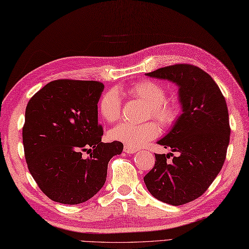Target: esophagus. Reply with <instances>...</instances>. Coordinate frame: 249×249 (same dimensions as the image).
Here are the masks:
<instances>
[{
  "mask_svg": "<svg viewBox=\"0 0 249 249\" xmlns=\"http://www.w3.org/2000/svg\"><path fill=\"white\" fill-rule=\"evenodd\" d=\"M137 151H138V149H135V147H131L129 145L124 146V152L127 153V154H134V153H136Z\"/></svg>",
  "mask_w": 249,
  "mask_h": 249,
  "instance_id": "1",
  "label": "esophagus"
}]
</instances>
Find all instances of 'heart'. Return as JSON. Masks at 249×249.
<instances>
[{"label": "heart", "mask_w": 249, "mask_h": 249, "mask_svg": "<svg viewBox=\"0 0 249 249\" xmlns=\"http://www.w3.org/2000/svg\"><path fill=\"white\" fill-rule=\"evenodd\" d=\"M130 96L141 99L149 106L147 118L155 119L162 126H171L177 121L179 108L172 100L166 99V91L160 83L143 80L127 89ZM99 112L107 122L118 121L121 115V98L114 89L106 92L99 100ZM110 138L131 147H140L160 135V127L154 122L136 125L123 122L110 130Z\"/></svg>", "instance_id": "obj_1"}]
</instances>
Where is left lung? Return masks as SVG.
<instances>
[{"instance_id":"obj_1","label":"left lung","mask_w":249,"mask_h":249,"mask_svg":"<svg viewBox=\"0 0 249 249\" xmlns=\"http://www.w3.org/2000/svg\"><path fill=\"white\" fill-rule=\"evenodd\" d=\"M178 87L182 114L171 130L158 140L177 152L155 154V165L143 178L153 197L171 205L199 198L213 183L226 160L230 141L226 99L209 73L189 64H176L145 73Z\"/></svg>"}]
</instances>
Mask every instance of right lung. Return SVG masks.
I'll use <instances>...</instances> for the list:
<instances>
[{
	"label": "right lung",
	"instance_id": "obj_1",
	"mask_svg": "<svg viewBox=\"0 0 249 249\" xmlns=\"http://www.w3.org/2000/svg\"><path fill=\"white\" fill-rule=\"evenodd\" d=\"M98 81L61 79L32 97L25 109L22 140L25 160L41 192L55 202H86L104 186L108 162L123 143L102 142ZM83 151L90 156L84 159Z\"/></svg>",
	"mask_w": 249,
	"mask_h": 249
}]
</instances>
